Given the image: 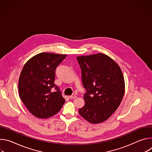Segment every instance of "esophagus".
Here are the masks:
<instances>
[{
	"label": "esophagus",
	"mask_w": 152,
	"mask_h": 152,
	"mask_svg": "<svg viewBox=\"0 0 152 152\" xmlns=\"http://www.w3.org/2000/svg\"><path fill=\"white\" fill-rule=\"evenodd\" d=\"M69 97H70V99H74L76 98L77 96H76L75 94H72V95H71L70 96H69Z\"/></svg>",
	"instance_id": "obj_1"
}]
</instances>
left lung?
I'll list each match as a JSON object with an SVG mask.
<instances>
[{
    "mask_svg": "<svg viewBox=\"0 0 152 152\" xmlns=\"http://www.w3.org/2000/svg\"><path fill=\"white\" fill-rule=\"evenodd\" d=\"M82 71L85 104L79 114L91 123L109 118L120 104L124 93V80L118 65L110 57L96 53L77 57Z\"/></svg>",
    "mask_w": 152,
    "mask_h": 152,
    "instance_id": "1",
    "label": "left lung"
}]
</instances>
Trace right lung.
<instances>
[{
	"instance_id": "right-lung-1",
	"label": "right lung",
	"mask_w": 152,
	"mask_h": 152,
	"mask_svg": "<svg viewBox=\"0 0 152 152\" xmlns=\"http://www.w3.org/2000/svg\"><path fill=\"white\" fill-rule=\"evenodd\" d=\"M66 56L40 53L27 61L21 70L19 95L29 111L36 117L47 118L55 115L66 102L54 82L55 70Z\"/></svg>"
}]
</instances>
